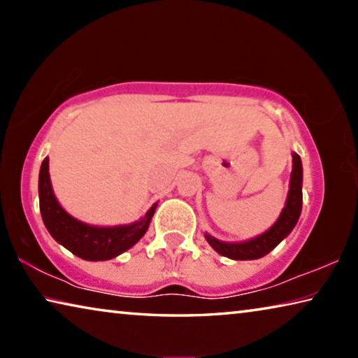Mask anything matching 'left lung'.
<instances>
[{"label":"left lung","mask_w":358,"mask_h":358,"mask_svg":"<svg viewBox=\"0 0 358 358\" xmlns=\"http://www.w3.org/2000/svg\"><path fill=\"white\" fill-rule=\"evenodd\" d=\"M292 173H290V185H289V194L286 207L282 208L278 221L271 226L266 232H264L259 237L241 241V243H226V241L216 240L211 235L205 234V238L213 248L216 252L221 256L234 259V260H252L260 259L268 254L273 248H276L281 241L292 232L296 221H299L301 213V203H303V194H301V183H303V169H301V159L300 156L294 153L292 155Z\"/></svg>","instance_id":"8db88e82"}]
</instances>
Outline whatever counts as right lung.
Segmentation results:
<instances>
[{
    "label": "right lung",
    "mask_w": 358,
    "mask_h": 358,
    "mask_svg": "<svg viewBox=\"0 0 358 358\" xmlns=\"http://www.w3.org/2000/svg\"><path fill=\"white\" fill-rule=\"evenodd\" d=\"M157 203H153L142 220L126 226L98 227L72 217L58 203L48 175V157L39 171V208L45 227L59 245L85 260H108L128 251L148 230Z\"/></svg>",
    "instance_id": "add662e5"
}]
</instances>
